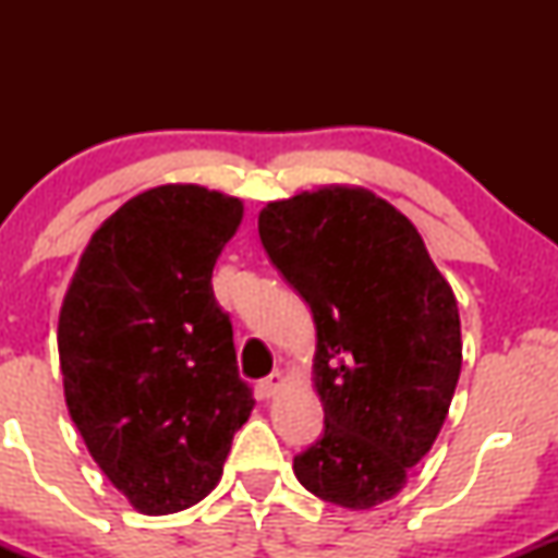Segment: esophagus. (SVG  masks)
<instances>
[{"label": "esophagus", "instance_id": "esophagus-1", "mask_svg": "<svg viewBox=\"0 0 558 558\" xmlns=\"http://www.w3.org/2000/svg\"><path fill=\"white\" fill-rule=\"evenodd\" d=\"M280 388H283V375H280L278 369H275V373H270L267 377H262V380L257 383V390H259L262 399H270V396L278 393Z\"/></svg>", "mask_w": 558, "mask_h": 558}]
</instances>
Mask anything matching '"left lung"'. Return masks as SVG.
<instances>
[{
	"mask_svg": "<svg viewBox=\"0 0 558 558\" xmlns=\"http://www.w3.org/2000/svg\"><path fill=\"white\" fill-rule=\"evenodd\" d=\"M259 239L317 328L325 430L293 475L323 501L373 509L407 485L451 407L462 369L451 286L417 228L364 189L267 204Z\"/></svg>",
	"mask_w": 558,
	"mask_h": 558,
	"instance_id": "8db88e82",
	"label": "left lung"
}]
</instances>
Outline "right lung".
<instances>
[{"mask_svg":"<svg viewBox=\"0 0 558 558\" xmlns=\"http://www.w3.org/2000/svg\"><path fill=\"white\" fill-rule=\"evenodd\" d=\"M239 198L157 185L88 241L60 310L65 401L88 453L141 514L202 501L254 409L213 270Z\"/></svg>","mask_w":558,"mask_h":558,"instance_id":"1","label":"right lung"}]
</instances>
